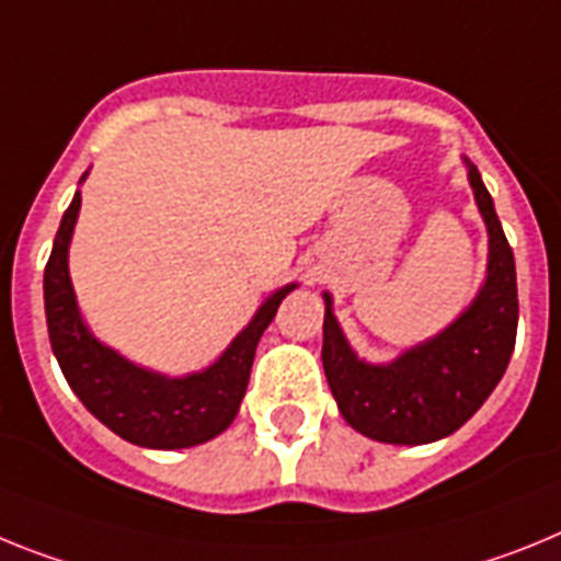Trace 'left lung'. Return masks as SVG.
I'll use <instances>...</instances> for the list:
<instances>
[{
    "label": "left lung",
    "mask_w": 561,
    "mask_h": 561,
    "mask_svg": "<svg viewBox=\"0 0 561 561\" xmlns=\"http://www.w3.org/2000/svg\"><path fill=\"white\" fill-rule=\"evenodd\" d=\"M477 211L489 231V265L474 299L451 324L373 364L355 353L324 290L321 364L341 417L364 437L396 446H423L462 426L494 392L516 341V267L494 199L469 158H462Z\"/></svg>",
    "instance_id": "1"
}]
</instances>
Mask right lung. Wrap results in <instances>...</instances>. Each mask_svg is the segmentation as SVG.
Masks as SVG:
<instances>
[{
  "label": "right lung",
  "mask_w": 561,
  "mask_h": 561,
  "mask_svg": "<svg viewBox=\"0 0 561 561\" xmlns=\"http://www.w3.org/2000/svg\"><path fill=\"white\" fill-rule=\"evenodd\" d=\"M84 172L78 186L87 180ZM81 211V192L61 217L45 267V313L50 347L78 401L106 428L144 449H192L222 435L245 398L256 344L296 282L262 301L222 355L206 369L165 375L129 362L92 333L70 279V242Z\"/></svg>",
  "instance_id": "add662e5"
}]
</instances>
